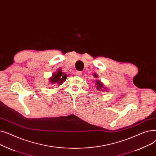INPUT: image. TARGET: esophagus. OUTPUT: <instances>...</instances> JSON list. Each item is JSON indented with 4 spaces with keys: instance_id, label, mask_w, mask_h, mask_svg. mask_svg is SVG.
Returning a JSON list of instances; mask_svg holds the SVG:
<instances>
[{
    "instance_id": "obj_1",
    "label": "esophagus",
    "mask_w": 156,
    "mask_h": 156,
    "mask_svg": "<svg viewBox=\"0 0 156 156\" xmlns=\"http://www.w3.org/2000/svg\"><path fill=\"white\" fill-rule=\"evenodd\" d=\"M76 75L78 76H82V75H83L82 72H80V71H76Z\"/></svg>"
}]
</instances>
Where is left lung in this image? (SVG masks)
<instances>
[{
	"label": "left lung",
	"instance_id": "left-lung-1",
	"mask_svg": "<svg viewBox=\"0 0 156 156\" xmlns=\"http://www.w3.org/2000/svg\"><path fill=\"white\" fill-rule=\"evenodd\" d=\"M96 77H97V76H95ZM96 90H97L98 91H104V90H102V88L103 87V83H101L100 80H96ZM105 90H107V89H105Z\"/></svg>",
	"mask_w": 156,
	"mask_h": 156
}]
</instances>
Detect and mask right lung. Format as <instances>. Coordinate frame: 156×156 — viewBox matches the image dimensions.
Here are the masks:
<instances>
[{"label": "right lung", "instance_id": "add662e5", "mask_svg": "<svg viewBox=\"0 0 156 156\" xmlns=\"http://www.w3.org/2000/svg\"><path fill=\"white\" fill-rule=\"evenodd\" d=\"M66 77H67L66 74L62 72V69H58L56 73H53V76L49 78V80L51 84H58L60 86L63 84V82L66 80Z\"/></svg>", "mask_w": 156, "mask_h": 156}]
</instances>
